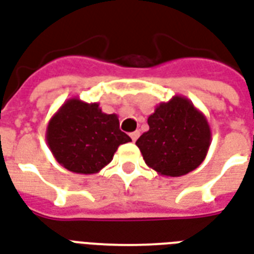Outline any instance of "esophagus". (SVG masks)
<instances>
[{"mask_svg": "<svg viewBox=\"0 0 254 254\" xmlns=\"http://www.w3.org/2000/svg\"><path fill=\"white\" fill-rule=\"evenodd\" d=\"M138 137H140V132H138V130H136V132H133V133H130V138H132V141L134 142L137 140V138H138Z\"/></svg>", "mask_w": 254, "mask_h": 254, "instance_id": "1", "label": "esophagus"}]
</instances>
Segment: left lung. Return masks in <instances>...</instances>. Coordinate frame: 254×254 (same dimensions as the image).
<instances>
[{
	"label": "left lung",
	"mask_w": 254,
	"mask_h": 254,
	"mask_svg": "<svg viewBox=\"0 0 254 254\" xmlns=\"http://www.w3.org/2000/svg\"><path fill=\"white\" fill-rule=\"evenodd\" d=\"M149 130L136 141L145 164L164 176H183L203 163L211 144L207 118L189 98L175 95L148 117Z\"/></svg>",
	"instance_id": "8db88e82"
}]
</instances>
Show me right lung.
<instances>
[{
    "mask_svg": "<svg viewBox=\"0 0 254 254\" xmlns=\"http://www.w3.org/2000/svg\"><path fill=\"white\" fill-rule=\"evenodd\" d=\"M52 155L65 170L93 175L113 160L121 144L132 141L121 132L117 114H106L99 103L67 99L51 117L46 132Z\"/></svg>",
    "mask_w": 254,
    "mask_h": 254,
    "instance_id": "add662e5",
    "label": "right lung"
}]
</instances>
